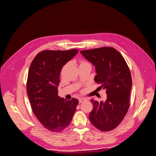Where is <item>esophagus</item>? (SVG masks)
I'll list each match as a JSON object with an SVG mask.
<instances>
[{
	"mask_svg": "<svg viewBox=\"0 0 156 156\" xmlns=\"http://www.w3.org/2000/svg\"><path fill=\"white\" fill-rule=\"evenodd\" d=\"M85 100H86L85 98H79V101L80 103H82V102L84 101Z\"/></svg>",
	"mask_w": 156,
	"mask_h": 156,
	"instance_id": "1",
	"label": "esophagus"
}]
</instances>
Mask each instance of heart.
<instances>
[{
    "label": "heart",
    "instance_id": "1",
    "mask_svg": "<svg viewBox=\"0 0 156 156\" xmlns=\"http://www.w3.org/2000/svg\"><path fill=\"white\" fill-rule=\"evenodd\" d=\"M82 63H83V62H82Z\"/></svg>",
    "mask_w": 156,
    "mask_h": 156
}]
</instances>
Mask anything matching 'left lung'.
<instances>
[{
    "label": "left lung",
    "instance_id": "left-lung-1",
    "mask_svg": "<svg viewBox=\"0 0 156 156\" xmlns=\"http://www.w3.org/2000/svg\"><path fill=\"white\" fill-rule=\"evenodd\" d=\"M84 58L95 66L94 81L106 90L107 100H91L94 106L89 115L91 123L99 130L114 129L123 120L129 107L132 79L126 60L111 47L81 51Z\"/></svg>",
    "mask_w": 156,
    "mask_h": 156
}]
</instances>
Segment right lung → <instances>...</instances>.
Segmentation results:
<instances>
[{
    "label": "right lung",
    "mask_w": 156,
    "mask_h": 156,
    "mask_svg": "<svg viewBox=\"0 0 156 156\" xmlns=\"http://www.w3.org/2000/svg\"><path fill=\"white\" fill-rule=\"evenodd\" d=\"M78 49L45 50L33 59L28 74L27 92L32 110L41 124L51 132H60L70 124L79 101L58 96L60 73Z\"/></svg>",
    "instance_id": "add662e5"
}]
</instances>
